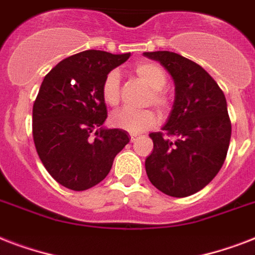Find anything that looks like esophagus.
<instances>
[{"mask_svg":"<svg viewBox=\"0 0 255 255\" xmlns=\"http://www.w3.org/2000/svg\"><path fill=\"white\" fill-rule=\"evenodd\" d=\"M136 140H137V136L133 135V133H131V141H132V143H133V141H136Z\"/></svg>","mask_w":255,"mask_h":255,"instance_id":"1","label":"esophagus"}]
</instances>
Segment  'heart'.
<instances>
[{"label":"heart","mask_w":255,"mask_h":255,"mask_svg":"<svg viewBox=\"0 0 255 255\" xmlns=\"http://www.w3.org/2000/svg\"><path fill=\"white\" fill-rule=\"evenodd\" d=\"M136 75L153 90L152 103L163 110L167 107V98L163 90L167 83V77L163 69L153 62H140L135 67ZM102 98L108 106H116L120 98V75L116 70H112L106 75L102 85ZM111 123L118 128L126 129L131 133H141L152 128L157 123V116L151 110H132L120 108L111 115Z\"/></svg>","instance_id":"obj_1"}]
</instances>
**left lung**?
<instances>
[{"mask_svg":"<svg viewBox=\"0 0 255 255\" xmlns=\"http://www.w3.org/2000/svg\"><path fill=\"white\" fill-rule=\"evenodd\" d=\"M167 70L174 102L164 133L152 132L153 151L145 159L149 181L172 197L197 193L225 161L232 124L224 92L197 63L170 51L143 53Z\"/></svg>","mask_w":255,"mask_h":255,"instance_id":"left-lung-1","label":"left lung"}]
</instances>
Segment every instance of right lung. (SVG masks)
<instances>
[{
	"label": "right lung",
	"mask_w": 255,
	"mask_h": 255,
	"mask_svg": "<svg viewBox=\"0 0 255 255\" xmlns=\"http://www.w3.org/2000/svg\"><path fill=\"white\" fill-rule=\"evenodd\" d=\"M129 55L86 50L59 62L42 82L33 106L34 144L51 177L69 189L99 184L129 143L127 131L103 127L102 98L106 75Z\"/></svg>",
	"instance_id": "right-lung-1"
}]
</instances>
